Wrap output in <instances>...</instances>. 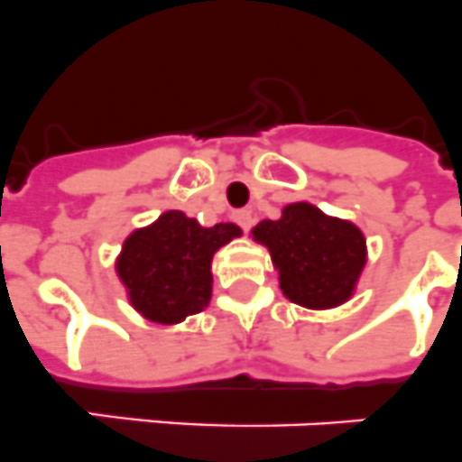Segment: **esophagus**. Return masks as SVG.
<instances>
[{"label":"esophagus","mask_w":462,"mask_h":462,"mask_svg":"<svg viewBox=\"0 0 462 462\" xmlns=\"http://www.w3.org/2000/svg\"><path fill=\"white\" fill-rule=\"evenodd\" d=\"M235 220H237L239 227H242L244 232H249L251 225H254V213H251L249 208H242V211L235 213Z\"/></svg>","instance_id":"1"}]
</instances>
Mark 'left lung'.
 I'll return each instance as SVG.
<instances>
[{
	"label": "left lung",
	"mask_w": 462,
	"mask_h": 462,
	"mask_svg": "<svg viewBox=\"0 0 462 462\" xmlns=\"http://www.w3.org/2000/svg\"><path fill=\"white\" fill-rule=\"evenodd\" d=\"M251 239L270 251L282 293L308 310L347 303L369 261L364 232L310 201L286 204L277 220H261Z\"/></svg>",
	"instance_id": "obj_1"
}]
</instances>
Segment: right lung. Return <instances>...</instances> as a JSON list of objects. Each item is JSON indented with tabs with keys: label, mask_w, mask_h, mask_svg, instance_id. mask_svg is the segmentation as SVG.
<instances>
[{
	"label": "right lung",
	"mask_w": 462,
	"mask_h": 462,
	"mask_svg": "<svg viewBox=\"0 0 462 462\" xmlns=\"http://www.w3.org/2000/svg\"><path fill=\"white\" fill-rule=\"evenodd\" d=\"M237 237L239 225L204 227L178 208L131 230L115 261L129 305L143 319L164 327L201 312L211 300L213 255Z\"/></svg>",
	"instance_id": "right-lung-1"
}]
</instances>
